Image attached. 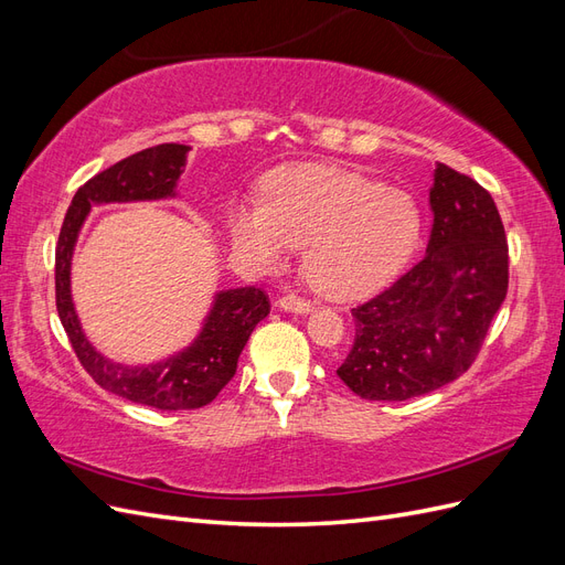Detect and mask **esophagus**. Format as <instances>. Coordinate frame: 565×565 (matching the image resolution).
I'll use <instances>...</instances> for the list:
<instances>
[{"instance_id": "34e87169", "label": "esophagus", "mask_w": 565, "mask_h": 565, "mask_svg": "<svg viewBox=\"0 0 565 565\" xmlns=\"http://www.w3.org/2000/svg\"><path fill=\"white\" fill-rule=\"evenodd\" d=\"M278 306L282 311H287V313H311L313 311V306H311V301H306V299H299V297H280L278 299Z\"/></svg>"}]
</instances>
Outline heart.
<instances>
[{"mask_svg":"<svg viewBox=\"0 0 565 565\" xmlns=\"http://www.w3.org/2000/svg\"><path fill=\"white\" fill-rule=\"evenodd\" d=\"M422 228L419 204L403 188L330 164L278 169L262 204H235L226 216L233 249L259 266L306 247V278L332 299L388 285L415 256Z\"/></svg>","mask_w":565,"mask_h":565,"instance_id":"heart-1","label":"heart"}]
</instances>
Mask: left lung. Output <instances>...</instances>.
<instances>
[{
    "label": "left lung",
    "mask_w": 565,
    "mask_h": 565,
    "mask_svg": "<svg viewBox=\"0 0 565 565\" xmlns=\"http://www.w3.org/2000/svg\"><path fill=\"white\" fill-rule=\"evenodd\" d=\"M429 204L424 259L351 311L353 349L337 374L361 398L407 401L455 382L507 297V237L486 188L438 162Z\"/></svg>",
    "instance_id": "obj_1"
}]
</instances>
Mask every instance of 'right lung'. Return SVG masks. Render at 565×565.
<instances>
[{
    "mask_svg": "<svg viewBox=\"0 0 565 565\" xmlns=\"http://www.w3.org/2000/svg\"><path fill=\"white\" fill-rule=\"evenodd\" d=\"M188 150L181 143L152 146L89 179L67 207L56 245V309L79 363L100 388L158 409H195L218 396L233 380L249 334L268 316V297L256 287L218 289L191 344L158 363L125 365L106 358L84 334L73 303L71 268L94 204L177 198Z\"/></svg>",
    "mask_w": 565,
    "mask_h": 565,
    "instance_id": "obj_1",
    "label": "right lung"
}]
</instances>
